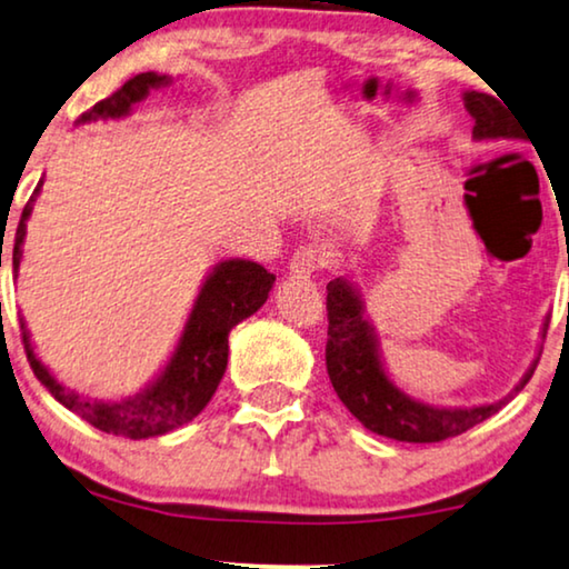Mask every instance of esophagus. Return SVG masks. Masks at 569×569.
I'll list each match as a JSON object with an SVG mask.
<instances>
[{"instance_id": "1", "label": "esophagus", "mask_w": 569, "mask_h": 569, "mask_svg": "<svg viewBox=\"0 0 569 569\" xmlns=\"http://www.w3.org/2000/svg\"><path fill=\"white\" fill-rule=\"evenodd\" d=\"M323 263H326L323 253L313 246H306V248H298V251H295V256L290 259V271L295 277L308 279V277H313L318 269H323Z\"/></svg>"}]
</instances>
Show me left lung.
Wrapping results in <instances>:
<instances>
[{
    "label": "left lung",
    "instance_id": "8db88e82",
    "mask_svg": "<svg viewBox=\"0 0 569 569\" xmlns=\"http://www.w3.org/2000/svg\"><path fill=\"white\" fill-rule=\"evenodd\" d=\"M500 98V96H497ZM487 92H463V106L473 119L477 142H523L520 127L510 108ZM326 310H329V341H326V370L341 403L368 427L370 432L401 442H440L456 438L479 422L497 415L523 386L531 380L536 360L520 383L500 401L481 407H432L403 393L388 378L380 357V341L372 323L365 316L360 290L347 277H337L326 284ZM543 321L541 337H547Z\"/></svg>",
    "mask_w": 569,
    "mask_h": 569
}]
</instances>
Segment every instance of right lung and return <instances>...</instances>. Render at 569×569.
I'll list each match as a JSON object with an SVG mask.
<instances>
[{"label":"right lung","mask_w":569,"mask_h":569,"mask_svg":"<svg viewBox=\"0 0 569 569\" xmlns=\"http://www.w3.org/2000/svg\"><path fill=\"white\" fill-rule=\"evenodd\" d=\"M170 82H173L170 77L158 72L131 77L111 98L100 100L88 113H82L77 123L123 119V116L131 113V108L150 96V90L168 88ZM41 186L43 181L36 186L33 197L22 209L18 232H14V274L20 269L22 243H26V222L33 212V201L41 193ZM274 279V274H269L256 261L228 259L217 263L207 274L204 284H201L191 313L186 318L181 339H178L173 355H170L166 368L160 370V376L152 383H147L142 391L116 401L88 399V396H80L61 386L49 368L38 360L36 349L30 345L28 326L20 318L22 345H26L28 362L36 378L49 388V393L61 407L74 411L77 417L98 427L100 432L131 440L158 438V435L173 432L186 422H191L207 407L217 386H220L224 368H228V333L232 331V326L246 321L248 316H253L267 302Z\"/></svg>","instance_id":"1"}]
</instances>
